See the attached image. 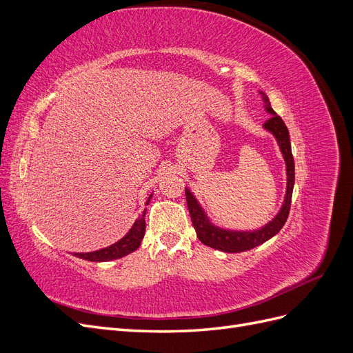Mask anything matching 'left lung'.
I'll return each mask as SVG.
<instances>
[{"label":"left lung","mask_w":353,"mask_h":353,"mask_svg":"<svg viewBox=\"0 0 353 353\" xmlns=\"http://www.w3.org/2000/svg\"><path fill=\"white\" fill-rule=\"evenodd\" d=\"M261 94H262L263 103L266 105V112L272 114L270 119L263 123V128L275 135L287 166V193L284 199V205L279 212V215L258 231H228V230H222L212 225L208 216L205 215V212L201 210L197 200L194 199V196L185 188L187 206H188L191 222H193L199 240L203 244L209 245V248L218 249L221 252L240 253V252L250 250L256 248V245L265 243L266 240L274 237L275 234L284 227V223L288 218V213H290L293 184H294V160L292 154L290 137H288V130L281 117L272 110L268 97H266L263 92Z\"/></svg>","instance_id":"8db88e82"}]
</instances>
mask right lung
Instances as JSON below:
<instances>
[{
  "mask_svg": "<svg viewBox=\"0 0 353 353\" xmlns=\"http://www.w3.org/2000/svg\"><path fill=\"white\" fill-rule=\"evenodd\" d=\"M150 199H152V194H150V197H148L145 205H148ZM144 216H145V209L143 212V215L137 218L130 232H128L122 240L109 245V248L97 250V252H90V253H74V256H78V258L85 259V261H91V262H108V261L119 259V258H123V256H126V254H130L131 252L140 248L141 240L144 237V232H145Z\"/></svg>",
  "mask_w": 353,
  "mask_h": 353,
  "instance_id": "right-lung-1",
  "label": "right lung"
}]
</instances>
